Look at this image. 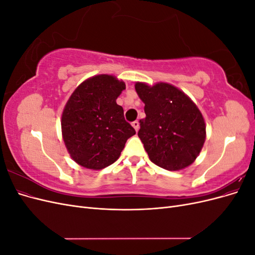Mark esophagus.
Instances as JSON below:
<instances>
[{
  "label": "esophagus",
  "mask_w": 255,
  "mask_h": 255,
  "mask_svg": "<svg viewBox=\"0 0 255 255\" xmlns=\"http://www.w3.org/2000/svg\"><path fill=\"white\" fill-rule=\"evenodd\" d=\"M132 126H133V128H135L136 132H138V129H139V122H138V121L136 120V121H134V122L132 123Z\"/></svg>",
  "instance_id": "1"
}]
</instances>
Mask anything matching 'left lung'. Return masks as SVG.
<instances>
[{"label": "left lung", "instance_id": "1", "mask_svg": "<svg viewBox=\"0 0 255 255\" xmlns=\"http://www.w3.org/2000/svg\"><path fill=\"white\" fill-rule=\"evenodd\" d=\"M135 89L145 113L138 136L150 160L170 171L191 165L206 137L205 122L197 105L168 83L149 86L137 82Z\"/></svg>", "mask_w": 255, "mask_h": 255}]
</instances>
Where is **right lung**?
Listing matches in <instances>:
<instances>
[{"instance_id":"obj_1","label":"right lung","mask_w":255,"mask_h":255,"mask_svg":"<svg viewBox=\"0 0 255 255\" xmlns=\"http://www.w3.org/2000/svg\"><path fill=\"white\" fill-rule=\"evenodd\" d=\"M125 89V82L100 74L84 81L69 98L61 133L71 158L82 167L100 170L112 165L136 134L116 102Z\"/></svg>"}]
</instances>
